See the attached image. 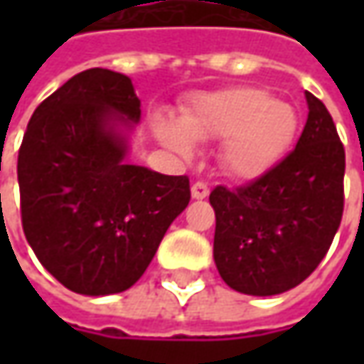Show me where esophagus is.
I'll use <instances>...</instances> for the list:
<instances>
[{
  "mask_svg": "<svg viewBox=\"0 0 364 364\" xmlns=\"http://www.w3.org/2000/svg\"><path fill=\"white\" fill-rule=\"evenodd\" d=\"M190 192H192V198L194 200H203V198H206L208 196V186L204 184V182H194L192 184V188H190Z\"/></svg>",
  "mask_w": 364,
  "mask_h": 364,
  "instance_id": "1",
  "label": "esophagus"
}]
</instances>
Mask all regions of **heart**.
Segmentation results:
<instances>
[{"label": "heart", "instance_id": "heart-1", "mask_svg": "<svg viewBox=\"0 0 364 364\" xmlns=\"http://www.w3.org/2000/svg\"><path fill=\"white\" fill-rule=\"evenodd\" d=\"M151 132L182 160L198 154V141H220L218 161L235 180H257L284 160L298 133L294 107L253 87L200 92L180 121L158 115Z\"/></svg>", "mask_w": 364, "mask_h": 364}]
</instances>
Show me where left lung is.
I'll return each instance as SVG.
<instances>
[{
	"mask_svg": "<svg viewBox=\"0 0 364 364\" xmlns=\"http://www.w3.org/2000/svg\"><path fill=\"white\" fill-rule=\"evenodd\" d=\"M308 119L296 149L272 172L231 192H210L215 263L247 296H277L324 259L343 218L344 147L328 109L306 91Z\"/></svg>",
	"mask_w": 364,
	"mask_h": 364,
	"instance_id": "left-lung-1",
	"label": "left lung"
}]
</instances>
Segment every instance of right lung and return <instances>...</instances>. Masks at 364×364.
<instances>
[{
	"label": "right lung",
	"instance_id": "obj_1",
	"mask_svg": "<svg viewBox=\"0 0 364 364\" xmlns=\"http://www.w3.org/2000/svg\"><path fill=\"white\" fill-rule=\"evenodd\" d=\"M141 101L132 78L89 68L34 111L18 156L28 243L64 287L125 291L188 206L186 176L127 161Z\"/></svg>",
	"mask_w": 364,
	"mask_h": 364
}]
</instances>
